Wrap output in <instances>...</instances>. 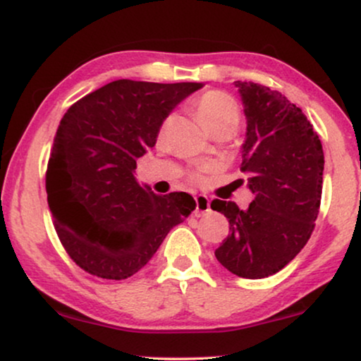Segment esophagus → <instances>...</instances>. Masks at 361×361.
<instances>
[{
    "label": "esophagus",
    "mask_w": 361,
    "mask_h": 361,
    "mask_svg": "<svg viewBox=\"0 0 361 361\" xmlns=\"http://www.w3.org/2000/svg\"><path fill=\"white\" fill-rule=\"evenodd\" d=\"M210 212V200L205 195L195 197V215L204 216Z\"/></svg>",
    "instance_id": "1"
}]
</instances>
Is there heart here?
<instances>
[{
  "label": "heart",
  "instance_id": "1",
  "mask_svg": "<svg viewBox=\"0 0 361 361\" xmlns=\"http://www.w3.org/2000/svg\"><path fill=\"white\" fill-rule=\"evenodd\" d=\"M192 110L199 118L200 125L209 133L215 130L235 131L240 125L241 115L238 103L224 92L210 90L202 93L192 103ZM166 125L167 123L162 125L161 131L166 130Z\"/></svg>",
  "mask_w": 361,
  "mask_h": 361
}]
</instances>
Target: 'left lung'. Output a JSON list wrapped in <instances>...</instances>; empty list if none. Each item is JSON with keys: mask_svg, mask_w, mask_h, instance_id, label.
Masks as SVG:
<instances>
[{"mask_svg": "<svg viewBox=\"0 0 361 361\" xmlns=\"http://www.w3.org/2000/svg\"><path fill=\"white\" fill-rule=\"evenodd\" d=\"M246 116L241 171L253 202L241 210L214 200L212 210L230 221L216 259L240 278L276 274L300 253L317 220L324 151L307 118L283 93L253 82H235Z\"/></svg>", "mask_w": 361, "mask_h": 361, "instance_id": "8db88e82", "label": "left lung"}]
</instances>
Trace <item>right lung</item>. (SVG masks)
<instances>
[{"instance_id": "right-lung-1", "label": "right lung", "mask_w": 361, "mask_h": 361, "mask_svg": "<svg viewBox=\"0 0 361 361\" xmlns=\"http://www.w3.org/2000/svg\"><path fill=\"white\" fill-rule=\"evenodd\" d=\"M204 83L115 80L68 108L46 174L59 238L87 273L126 279L195 209L185 192L156 195L136 159L156 145L171 111Z\"/></svg>"}]
</instances>
